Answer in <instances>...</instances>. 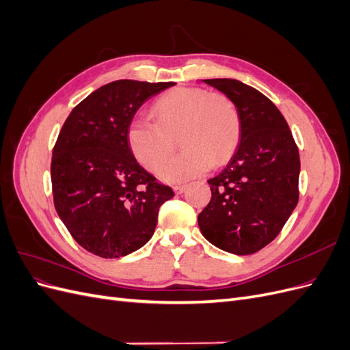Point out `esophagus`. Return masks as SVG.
<instances>
[{"mask_svg": "<svg viewBox=\"0 0 350 350\" xmlns=\"http://www.w3.org/2000/svg\"><path fill=\"white\" fill-rule=\"evenodd\" d=\"M187 189V185H175L174 187V191L176 193V194H183L184 191Z\"/></svg>", "mask_w": 350, "mask_h": 350, "instance_id": "esophagus-1", "label": "esophagus"}]
</instances>
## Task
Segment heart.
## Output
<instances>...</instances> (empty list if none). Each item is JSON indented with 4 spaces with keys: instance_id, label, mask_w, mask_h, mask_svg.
I'll use <instances>...</instances> for the list:
<instances>
[{
    "instance_id": "obj_1",
    "label": "heart",
    "mask_w": 350,
    "mask_h": 350,
    "mask_svg": "<svg viewBox=\"0 0 350 350\" xmlns=\"http://www.w3.org/2000/svg\"><path fill=\"white\" fill-rule=\"evenodd\" d=\"M156 121L135 116L126 129L131 153L146 169L154 171L175 149L179 135L183 152L159 167L165 183H184L211 167L226 163L241 139L237 105L224 93L200 88H178L157 99Z\"/></svg>"
}]
</instances>
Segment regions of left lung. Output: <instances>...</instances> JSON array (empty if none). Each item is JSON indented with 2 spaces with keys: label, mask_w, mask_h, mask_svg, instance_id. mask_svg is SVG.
Returning <instances> with one entry per match:
<instances>
[{
  "label": "left lung",
  "mask_w": 350,
  "mask_h": 350,
  "mask_svg": "<svg viewBox=\"0 0 350 350\" xmlns=\"http://www.w3.org/2000/svg\"><path fill=\"white\" fill-rule=\"evenodd\" d=\"M203 81L237 105L241 142L224 171L207 181L211 200L198 226L215 247L250 256L280 234L298 204V146L282 112L257 89L234 79Z\"/></svg>",
  "instance_id": "1"
}]
</instances>
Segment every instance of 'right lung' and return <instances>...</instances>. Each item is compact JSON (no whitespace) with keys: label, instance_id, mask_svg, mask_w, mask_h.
<instances>
[{"label":"right lung","instance_id":"obj_1","mask_svg":"<svg viewBox=\"0 0 350 350\" xmlns=\"http://www.w3.org/2000/svg\"><path fill=\"white\" fill-rule=\"evenodd\" d=\"M175 83L116 80L71 111L52 150L55 210L71 237L103 258H120L153 237L171 187L135 161L126 129L142 105Z\"/></svg>","mask_w":350,"mask_h":350}]
</instances>
